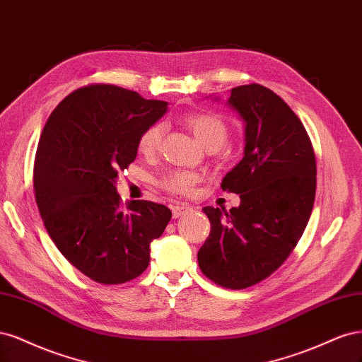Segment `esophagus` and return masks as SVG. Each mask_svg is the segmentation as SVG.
<instances>
[{
    "label": "esophagus",
    "instance_id": "1",
    "mask_svg": "<svg viewBox=\"0 0 362 362\" xmlns=\"http://www.w3.org/2000/svg\"><path fill=\"white\" fill-rule=\"evenodd\" d=\"M188 204H183V203H177V204H173L171 206V212L174 218H179L182 216L185 212H188Z\"/></svg>",
    "mask_w": 362,
    "mask_h": 362
}]
</instances>
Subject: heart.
<instances>
[{
	"instance_id": "obj_1",
	"label": "heart",
	"mask_w": 362,
	"mask_h": 362,
	"mask_svg": "<svg viewBox=\"0 0 362 362\" xmlns=\"http://www.w3.org/2000/svg\"><path fill=\"white\" fill-rule=\"evenodd\" d=\"M183 124L192 132L195 139L200 143L207 151H215L223 147L228 138V126L215 112L207 111H195L188 112L182 117ZM164 136V126L160 123H153L141 132L138 138V150L144 156H155ZM195 173L174 170L165 173L158 180L159 188L170 194L176 195H189L194 191V186L198 182Z\"/></svg>"
}]
</instances>
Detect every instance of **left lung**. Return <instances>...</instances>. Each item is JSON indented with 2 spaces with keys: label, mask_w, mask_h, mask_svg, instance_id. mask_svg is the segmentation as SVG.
<instances>
[{
  "label": "left lung",
  "mask_w": 362,
  "mask_h": 362,
  "mask_svg": "<svg viewBox=\"0 0 362 362\" xmlns=\"http://www.w3.org/2000/svg\"><path fill=\"white\" fill-rule=\"evenodd\" d=\"M230 107L245 122L243 158L223 179L239 207L207 206L211 235L198 266L215 284L247 288L281 266L304 233L316 197V155L298 115L269 88H231Z\"/></svg>",
  "instance_id": "left-lung-1"
}]
</instances>
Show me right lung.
<instances>
[{
	"mask_svg": "<svg viewBox=\"0 0 362 362\" xmlns=\"http://www.w3.org/2000/svg\"><path fill=\"white\" fill-rule=\"evenodd\" d=\"M167 105L112 84H90L58 103L42 131L33 174L42 221L58 251L99 284L141 275L150 242L171 219L164 204L124 206L115 188L136 156L139 135Z\"/></svg>",
	"mask_w": 362,
	"mask_h": 362,
	"instance_id": "obj_1",
	"label": "right lung"
}]
</instances>
